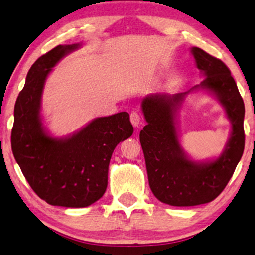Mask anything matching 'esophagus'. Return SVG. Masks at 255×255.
Segmentation results:
<instances>
[{
	"instance_id": "34e87169",
	"label": "esophagus",
	"mask_w": 255,
	"mask_h": 255,
	"mask_svg": "<svg viewBox=\"0 0 255 255\" xmlns=\"http://www.w3.org/2000/svg\"><path fill=\"white\" fill-rule=\"evenodd\" d=\"M130 123L134 127H139L140 125V117L137 112H131L130 113Z\"/></svg>"
}]
</instances>
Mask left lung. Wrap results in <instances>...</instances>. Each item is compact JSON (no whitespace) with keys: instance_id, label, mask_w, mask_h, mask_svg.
<instances>
[{"instance_id":"1","label":"left lung","mask_w":255,"mask_h":255,"mask_svg":"<svg viewBox=\"0 0 255 255\" xmlns=\"http://www.w3.org/2000/svg\"><path fill=\"white\" fill-rule=\"evenodd\" d=\"M191 54L204 79L185 93L151 94L142 101L146 126L139 132L151 191L170 206H196L214 200L233 176L245 146V106L230 70L222 60L193 47ZM205 90L226 110L232 134L225 150L212 161L195 162L181 149L177 113L192 91Z\"/></svg>"}]
</instances>
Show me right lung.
<instances>
[{
  "label": "right lung",
  "instance_id": "right-lung-1",
  "mask_svg": "<svg viewBox=\"0 0 255 255\" xmlns=\"http://www.w3.org/2000/svg\"><path fill=\"white\" fill-rule=\"evenodd\" d=\"M81 43L57 45L29 68L14 105L11 147L22 174L41 199L54 206L87 207L104 195L116 146L132 135L127 112L91 120L67 137L43 126L41 98L57 63Z\"/></svg>",
  "mask_w": 255,
  "mask_h": 255
}]
</instances>
